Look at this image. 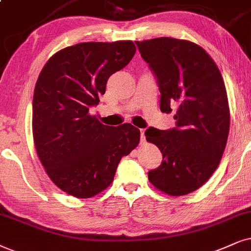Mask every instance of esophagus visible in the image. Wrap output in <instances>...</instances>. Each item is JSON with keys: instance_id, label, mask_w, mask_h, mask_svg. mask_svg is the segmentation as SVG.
<instances>
[{"instance_id": "obj_1", "label": "esophagus", "mask_w": 251, "mask_h": 251, "mask_svg": "<svg viewBox=\"0 0 251 251\" xmlns=\"http://www.w3.org/2000/svg\"><path fill=\"white\" fill-rule=\"evenodd\" d=\"M146 141V136H145V129L141 128L140 129V142L141 144H145Z\"/></svg>"}]
</instances>
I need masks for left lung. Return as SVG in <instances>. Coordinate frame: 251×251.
Segmentation results:
<instances>
[{"label": "left lung", "mask_w": 251, "mask_h": 251, "mask_svg": "<svg viewBox=\"0 0 251 251\" xmlns=\"http://www.w3.org/2000/svg\"><path fill=\"white\" fill-rule=\"evenodd\" d=\"M135 44L156 77L161 111H175L176 119V127L145 132L163 156L148 179L169 196L188 195L207 182L226 147L230 115L224 78L213 59L191 41L161 37Z\"/></svg>", "instance_id": "obj_1"}]
</instances>
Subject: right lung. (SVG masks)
Listing matches in <instances>:
<instances>
[{
	"instance_id": "1",
	"label": "right lung",
	"mask_w": 251,
	"mask_h": 251,
	"mask_svg": "<svg viewBox=\"0 0 251 251\" xmlns=\"http://www.w3.org/2000/svg\"><path fill=\"white\" fill-rule=\"evenodd\" d=\"M135 50L131 40L76 44L50 56L38 77L32 103L37 154L52 182L76 198L105 190L122 157L140 141L132 124L107 126L89 113L110 76L127 66Z\"/></svg>"
}]
</instances>
